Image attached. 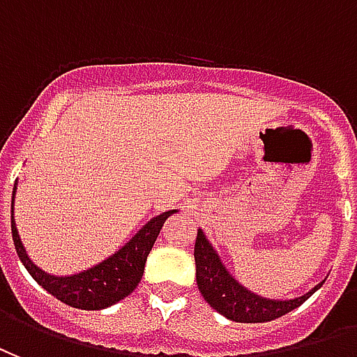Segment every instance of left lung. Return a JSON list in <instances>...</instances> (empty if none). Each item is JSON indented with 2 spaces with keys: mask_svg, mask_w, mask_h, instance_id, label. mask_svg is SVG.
I'll return each instance as SVG.
<instances>
[{
  "mask_svg": "<svg viewBox=\"0 0 357 357\" xmlns=\"http://www.w3.org/2000/svg\"><path fill=\"white\" fill-rule=\"evenodd\" d=\"M194 259H196V280L199 293L211 304V308H215L218 314L239 324H264V321H272L275 317L285 316L287 312L295 310L296 306L308 301L317 289L324 285V282L317 283L306 295L296 296L293 301L262 298L247 291L245 287H241L232 275L226 272L217 251L211 247L202 230H197Z\"/></svg>",
  "mask_w": 357,
  "mask_h": 357,
  "instance_id": "8db88e82",
  "label": "left lung"
}]
</instances>
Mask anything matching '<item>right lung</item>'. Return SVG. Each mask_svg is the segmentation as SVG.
Wrapping results in <instances>:
<instances>
[{
    "label": "right lung",
    "mask_w": 357,
    "mask_h": 357,
    "mask_svg": "<svg viewBox=\"0 0 357 357\" xmlns=\"http://www.w3.org/2000/svg\"><path fill=\"white\" fill-rule=\"evenodd\" d=\"M15 190H17V182H15ZM13 202H15V192H13ZM173 213H176V211H167V213H161L160 217H153L146 226L140 228L139 234L127 245L121 247L116 255H112L110 259H106L100 264L85 270V272L68 275V278H56V275L45 274L41 268L36 266L28 259L24 245L18 238L15 218L11 217L13 241H15L18 259L22 261L30 275L45 289L47 293H51L61 303L74 306V308L102 310V308H108L112 304L125 298L127 295H131L137 289L140 278L144 274L148 253L152 251L163 222Z\"/></svg>",
    "instance_id": "1"
}]
</instances>
